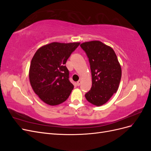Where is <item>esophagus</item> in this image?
<instances>
[{
	"instance_id": "obj_1",
	"label": "esophagus",
	"mask_w": 151,
	"mask_h": 151,
	"mask_svg": "<svg viewBox=\"0 0 151 151\" xmlns=\"http://www.w3.org/2000/svg\"><path fill=\"white\" fill-rule=\"evenodd\" d=\"M81 84V80H79V81H78L77 82V85L78 86H80V84Z\"/></svg>"
}]
</instances>
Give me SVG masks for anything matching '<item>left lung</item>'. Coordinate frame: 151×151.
<instances>
[{"label": "left lung", "instance_id": "obj_1", "mask_svg": "<svg viewBox=\"0 0 151 151\" xmlns=\"http://www.w3.org/2000/svg\"><path fill=\"white\" fill-rule=\"evenodd\" d=\"M89 58L92 87L85 94L88 101L100 106L116 93L122 77V68L111 47L99 41L81 44Z\"/></svg>", "mask_w": 151, "mask_h": 151}]
</instances>
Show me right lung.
Returning a JSON list of instances; mask_svg holds the SVG:
<instances>
[{
  "mask_svg": "<svg viewBox=\"0 0 151 151\" xmlns=\"http://www.w3.org/2000/svg\"><path fill=\"white\" fill-rule=\"evenodd\" d=\"M79 42H53L40 47L32 58L29 70L30 84L41 100L50 106L64 102L73 85L65 65Z\"/></svg>",
  "mask_w": 151,
  "mask_h": 151,
  "instance_id": "add662e5",
  "label": "right lung"
}]
</instances>
